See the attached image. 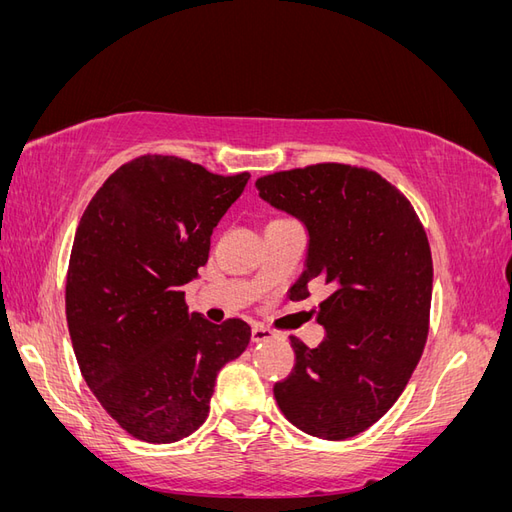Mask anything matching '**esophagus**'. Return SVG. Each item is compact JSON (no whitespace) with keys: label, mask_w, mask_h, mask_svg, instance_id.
Instances as JSON below:
<instances>
[{"label":"esophagus","mask_w":512,"mask_h":512,"mask_svg":"<svg viewBox=\"0 0 512 512\" xmlns=\"http://www.w3.org/2000/svg\"><path fill=\"white\" fill-rule=\"evenodd\" d=\"M273 337V331L271 329H265L260 327V324H256V327L252 329V342L258 344V342H267V339Z\"/></svg>","instance_id":"esophagus-1"}]
</instances>
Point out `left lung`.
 <instances>
[{
    "label": "left lung",
    "instance_id": "1",
    "mask_svg": "<svg viewBox=\"0 0 512 512\" xmlns=\"http://www.w3.org/2000/svg\"><path fill=\"white\" fill-rule=\"evenodd\" d=\"M260 198L303 222L305 271L292 301L324 282L316 348L290 337L294 367L273 386L277 406L301 431L346 440L395 404L421 359L433 288L431 250L410 200L374 170L316 164L256 181Z\"/></svg>",
    "mask_w": 512,
    "mask_h": 512
}]
</instances>
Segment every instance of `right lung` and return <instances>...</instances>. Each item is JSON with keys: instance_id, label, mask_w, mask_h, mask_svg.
<instances>
[{"instance_id": "right-lung-1", "label": "right lung", "mask_w": 512, "mask_h": 512, "mask_svg": "<svg viewBox=\"0 0 512 512\" xmlns=\"http://www.w3.org/2000/svg\"><path fill=\"white\" fill-rule=\"evenodd\" d=\"M247 179L141 156L104 181L76 228L66 282L76 361L102 408L138 440L168 444L196 431L218 371L250 344V324L190 314L183 292Z\"/></svg>"}]
</instances>
